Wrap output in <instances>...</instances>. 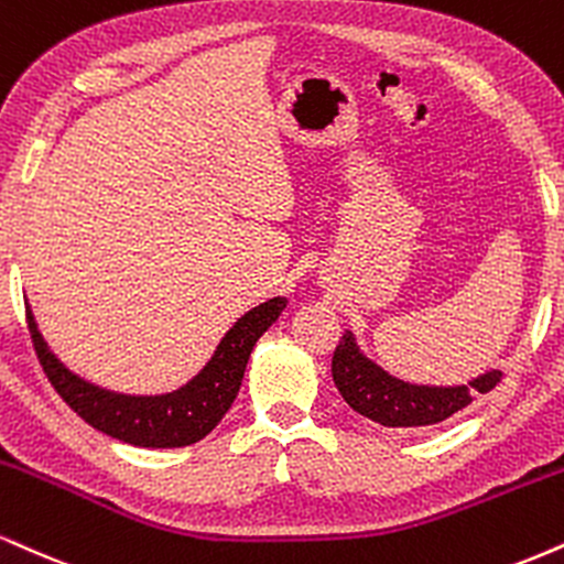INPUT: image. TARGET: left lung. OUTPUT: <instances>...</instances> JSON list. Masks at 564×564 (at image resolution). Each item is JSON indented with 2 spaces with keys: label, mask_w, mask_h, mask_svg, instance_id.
<instances>
[{
  "label": "left lung",
  "mask_w": 564,
  "mask_h": 564,
  "mask_svg": "<svg viewBox=\"0 0 564 564\" xmlns=\"http://www.w3.org/2000/svg\"><path fill=\"white\" fill-rule=\"evenodd\" d=\"M336 389L351 410L383 429H425V425L444 423L457 415L480 393H488L501 381V372H486L467 386L454 389H431V386H410L397 381L389 372L359 355L355 338L341 336L330 359Z\"/></svg>",
  "instance_id": "8db88e82"
}]
</instances>
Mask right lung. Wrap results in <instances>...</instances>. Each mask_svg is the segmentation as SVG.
Masks as SVG:
<instances>
[{
	"label": "right lung",
	"mask_w": 564,
	"mask_h": 564,
	"mask_svg": "<svg viewBox=\"0 0 564 564\" xmlns=\"http://www.w3.org/2000/svg\"><path fill=\"white\" fill-rule=\"evenodd\" d=\"M283 307H286V300L278 296V300L249 310L228 330L205 370L183 389L165 393V397H123V393H112L80 381L46 349L31 310H25V315H29L33 349H36L46 378L78 417H84L91 429L126 441V444L171 449V446L196 444L220 423L241 389L243 370H247L257 338L278 321Z\"/></svg>",
	"instance_id": "obj_1"
}]
</instances>
